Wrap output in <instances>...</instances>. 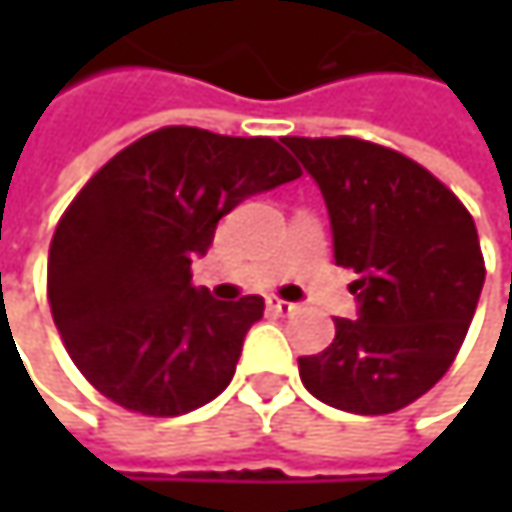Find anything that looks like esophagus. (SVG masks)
<instances>
[{
	"label": "esophagus",
	"mask_w": 512,
	"mask_h": 512,
	"mask_svg": "<svg viewBox=\"0 0 512 512\" xmlns=\"http://www.w3.org/2000/svg\"><path fill=\"white\" fill-rule=\"evenodd\" d=\"M266 305H269V311H275V314H293V311H296L293 302H284V299H278V296H269Z\"/></svg>",
	"instance_id": "34e87169"
}]
</instances>
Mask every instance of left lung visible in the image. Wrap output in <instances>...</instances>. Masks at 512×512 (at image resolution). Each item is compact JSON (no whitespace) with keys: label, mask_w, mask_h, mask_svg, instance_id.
I'll return each mask as SVG.
<instances>
[{"label":"left lung","mask_w":512,"mask_h":512,"mask_svg":"<svg viewBox=\"0 0 512 512\" xmlns=\"http://www.w3.org/2000/svg\"><path fill=\"white\" fill-rule=\"evenodd\" d=\"M284 145L323 192L335 263L358 278V317H335V341L299 358L305 388L344 412L388 415L451 367L483 290L474 219L409 156L361 139Z\"/></svg>","instance_id":"1"}]
</instances>
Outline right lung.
Listing matches in <instances>:
<instances>
[{
	"label": "right lung",
	"mask_w": 512,
	"mask_h": 512,
	"mask_svg": "<svg viewBox=\"0 0 512 512\" xmlns=\"http://www.w3.org/2000/svg\"><path fill=\"white\" fill-rule=\"evenodd\" d=\"M299 174L275 139L162 127L82 186L52 237L47 293L67 353L103 397L171 418L228 388L263 299H213L189 266L222 216Z\"/></svg>",
	"instance_id": "obj_1"
}]
</instances>
